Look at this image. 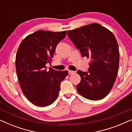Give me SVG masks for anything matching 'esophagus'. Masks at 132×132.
<instances>
[{
	"label": "esophagus",
	"instance_id": "34e87169",
	"mask_svg": "<svg viewBox=\"0 0 132 132\" xmlns=\"http://www.w3.org/2000/svg\"><path fill=\"white\" fill-rule=\"evenodd\" d=\"M75 73H76V71H71V70H68V73H69L70 75H73V74H75Z\"/></svg>",
	"mask_w": 132,
	"mask_h": 132
}]
</instances>
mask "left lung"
<instances>
[{"mask_svg": "<svg viewBox=\"0 0 132 132\" xmlns=\"http://www.w3.org/2000/svg\"><path fill=\"white\" fill-rule=\"evenodd\" d=\"M67 35L82 56L91 59L88 72H77L81 77L77 92L89 100L104 98L113 87L119 67L120 52L114 35L98 23L68 30Z\"/></svg>", "mask_w": 132, "mask_h": 132, "instance_id": "left-lung-1", "label": "left lung"}]
</instances>
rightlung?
Returning a JSON list of instances; mask_svg holds the SVG:
<instances>
[{
    "label": "right lung",
    "instance_id": "1",
    "mask_svg": "<svg viewBox=\"0 0 132 132\" xmlns=\"http://www.w3.org/2000/svg\"><path fill=\"white\" fill-rule=\"evenodd\" d=\"M67 32L38 30L21 41L15 57L16 72L23 94L32 103L45 107L56 100L61 82L68 71H57L46 65Z\"/></svg>",
    "mask_w": 132,
    "mask_h": 132
}]
</instances>
